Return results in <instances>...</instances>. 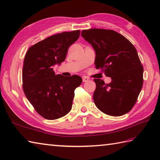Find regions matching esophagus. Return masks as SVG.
<instances>
[{"instance_id":"34e87169","label":"esophagus","mask_w":160,"mask_h":160,"mask_svg":"<svg viewBox=\"0 0 160 160\" xmlns=\"http://www.w3.org/2000/svg\"><path fill=\"white\" fill-rule=\"evenodd\" d=\"M89 80V78L87 76H83L82 77V81L83 82H88V81Z\"/></svg>"}]
</instances>
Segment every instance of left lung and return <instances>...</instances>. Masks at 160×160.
<instances>
[{"label": "left lung", "instance_id": "8db88e82", "mask_svg": "<svg viewBox=\"0 0 160 160\" xmlns=\"http://www.w3.org/2000/svg\"><path fill=\"white\" fill-rule=\"evenodd\" d=\"M81 36L95 50L96 68L112 80L109 84L94 80L95 105L106 115L126 114L136 103L143 83V68L134 46L112 30L91 28L83 30Z\"/></svg>", "mask_w": 160, "mask_h": 160}]
</instances>
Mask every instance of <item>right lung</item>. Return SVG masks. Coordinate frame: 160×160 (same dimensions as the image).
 Segmentation results:
<instances>
[{
    "label": "right lung",
    "mask_w": 160,
    "mask_h": 160,
    "mask_svg": "<svg viewBox=\"0 0 160 160\" xmlns=\"http://www.w3.org/2000/svg\"><path fill=\"white\" fill-rule=\"evenodd\" d=\"M79 30L47 38L28 49L22 71L23 89L36 112L47 120H56L70 112L74 91L82 82L73 75H55L53 66L66 59L70 46L80 36Z\"/></svg>",
    "instance_id": "obj_1"
}]
</instances>
